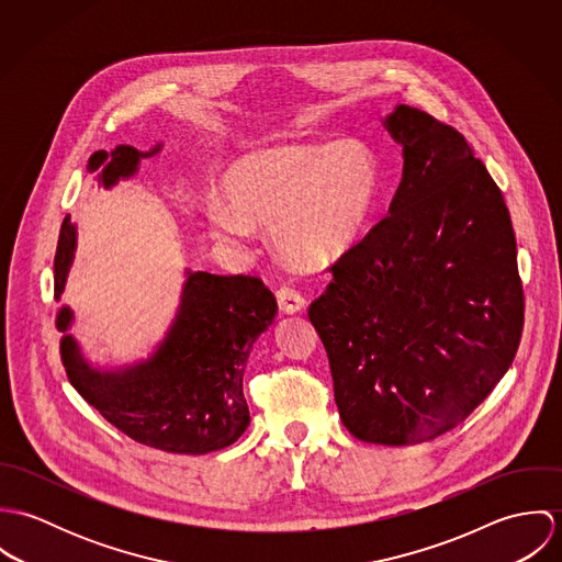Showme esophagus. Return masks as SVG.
<instances>
[{"label":"esophagus","instance_id":"esophagus-1","mask_svg":"<svg viewBox=\"0 0 562 562\" xmlns=\"http://www.w3.org/2000/svg\"><path fill=\"white\" fill-rule=\"evenodd\" d=\"M277 301H279V310L283 314H288V316L299 314L305 307V299L296 290H292V288H281L277 292Z\"/></svg>","mask_w":562,"mask_h":562}]
</instances>
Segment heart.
Returning <instances> with one entry per match:
<instances>
[{
    "label": "heart",
    "instance_id": "1",
    "mask_svg": "<svg viewBox=\"0 0 562 562\" xmlns=\"http://www.w3.org/2000/svg\"><path fill=\"white\" fill-rule=\"evenodd\" d=\"M381 164L357 140L255 149L223 175L225 201L203 205L212 238L246 246L252 225H270L279 255L299 268L346 257L368 232L381 196Z\"/></svg>",
    "mask_w": 562,
    "mask_h": 562
}]
</instances>
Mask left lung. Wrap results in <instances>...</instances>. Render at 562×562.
I'll return each instance as SVG.
<instances>
[{"mask_svg":"<svg viewBox=\"0 0 562 562\" xmlns=\"http://www.w3.org/2000/svg\"><path fill=\"white\" fill-rule=\"evenodd\" d=\"M383 127L404 160L390 216L333 266L310 321L344 426L413 446L461 424L506 374L524 292L508 207L468 140L408 105Z\"/></svg>","mask_w":562,"mask_h":562,"instance_id":"left-lung-1","label":"left lung"}]
</instances>
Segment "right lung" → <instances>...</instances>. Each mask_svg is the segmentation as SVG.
Here are the masks:
<instances>
[{
  "instance_id": "right-lung-1",
  "label": "right lung",
  "mask_w": 562,
  "mask_h": 562,
  "mask_svg": "<svg viewBox=\"0 0 562 562\" xmlns=\"http://www.w3.org/2000/svg\"><path fill=\"white\" fill-rule=\"evenodd\" d=\"M161 151L130 145L94 151L86 170L101 188L132 179L140 160ZM78 248L71 216L60 229L54 259V296L60 301ZM277 316L274 294L255 277H221L186 268L177 314L154 350L123 366L92 363L71 330L76 312L63 305L56 328L71 385L112 426L138 443L175 454H207L232 446L250 415L241 376L252 344Z\"/></svg>"
}]
</instances>
